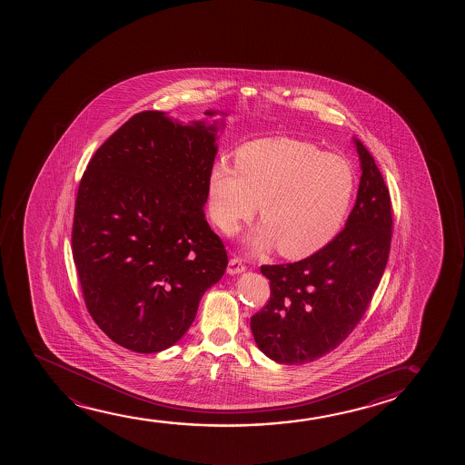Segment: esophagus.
I'll use <instances>...</instances> for the list:
<instances>
[{
  "instance_id": "esophagus-1",
  "label": "esophagus",
  "mask_w": 465,
  "mask_h": 465,
  "mask_svg": "<svg viewBox=\"0 0 465 465\" xmlns=\"http://www.w3.org/2000/svg\"><path fill=\"white\" fill-rule=\"evenodd\" d=\"M244 265H242L240 259H230L229 267H227V273L229 274H240L244 272Z\"/></svg>"
}]
</instances>
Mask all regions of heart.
Wrapping results in <instances>:
<instances>
[{
  "mask_svg": "<svg viewBox=\"0 0 465 465\" xmlns=\"http://www.w3.org/2000/svg\"><path fill=\"white\" fill-rule=\"evenodd\" d=\"M354 185V170L341 155L291 138L252 141L236 153V166L219 160L211 168V217L232 235L259 203L263 223L244 238V248L261 254L280 246L284 257L302 259L335 238Z\"/></svg>",
  "mask_w": 465,
  "mask_h": 465,
  "instance_id": "obj_1",
  "label": "heart"
}]
</instances>
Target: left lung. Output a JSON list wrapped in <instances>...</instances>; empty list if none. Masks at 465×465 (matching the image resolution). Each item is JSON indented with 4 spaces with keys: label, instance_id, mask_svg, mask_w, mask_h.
Segmentation results:
<instances>
[{
    "label": "left lung",
    "instance_id": "8db88e82",
    "mask_svg": "<svg viewBox=\"0 0 465 465\" xmlns=\"http://www.w3.org/2000/svg\"><path fill=\"white\" fill-rule=\"evenodd\" d=\"M352 143L362 174L344 229L303 261L261 268L272 297L251 318V331L257 348L274 362H312L343 343L369 308L388 263V187L362 143Z\"/></svg>",
    "mask_w": 465,
    "mask_h": 465
}]
</instances>
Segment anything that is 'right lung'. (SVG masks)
I'll return each instance as SVG.
<instances>
[{"label":"right lung","instance_id":"add662e5","mask_svg":"<svg viewBox=\"0 0 465 465\" xmlns=\"http://www.w3.org/2000/svg\"><path fill=\"white\" fill-rule=\"evenodd\" d=\"M221 127L223 119L185 125L162 111L134 114L81 179L71 242L84 300L127 350L151 354L178 343L227 268L203 210Z\"/></svg>","mask_w":465,"mask_h":465}]
</instances>
